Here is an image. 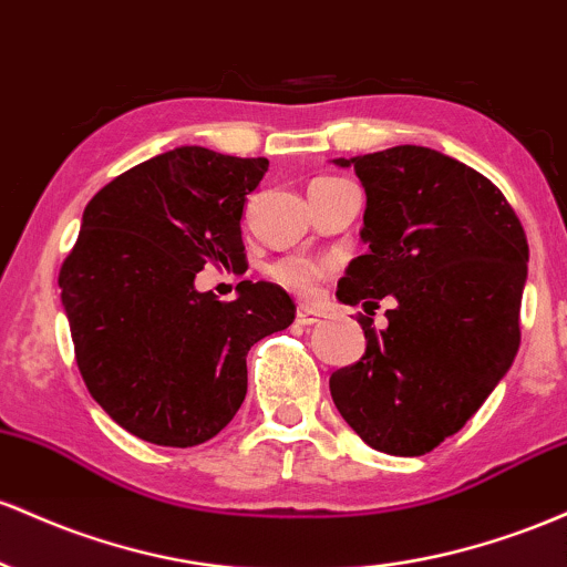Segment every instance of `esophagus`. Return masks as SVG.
Here are the masks:
<instances>
[{"instance_id":"obj_1","label":"esophagus","mask_w":567,"mask_h":567,"mask_svg":"<svg viewBox=\"0 0 567 567\" xmlns=\"http://www.w3.org/2000/svg\"><path fill=\"white\" fill-rule=\"evenodd\" d=\"M321 321V313H318L316 308H297V323H302V327H313V323Z\"/></svg>"}]
</instances>
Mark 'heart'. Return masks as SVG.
I'll return each instance as SVG.
<instances>
[{"mask_svg":"<svg viewBox=\"0 0 567 567\" xmlns=\"http://www.w3.org/2000/svg\"><path fill=\"white\" fill-rule=\"evenodd\" d=\"M321 182H334V179H321ZM332 265L318 262V259H305V257H286L281 262L270 267V276L278 284L286 286L289 291L300 297H313L318 284L329 276Z\"/></svg>","mask_w":567,"mask_h":567,"instance_id":"1","label":"heart"}]
</instances>
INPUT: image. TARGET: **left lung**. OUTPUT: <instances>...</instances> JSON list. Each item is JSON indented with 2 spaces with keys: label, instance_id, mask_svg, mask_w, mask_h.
<instances>
[{
  "label": "left lung",
  "instance_id": "8db88e82",
  "mask_svg": "<svg viewBox=\"0 0 567 567\" xmlns=\"http://www.w3.org/2000/svg\"><path fill=\"white\" fill-rule=\"evenodd\" d=\"M353 168L367 195L361 240L337 300L361 321L367 348L329 378L334 406L369 447L425 455L461 431L519 351L527 238L501 189L429 146L332 161Z\"/></svg>",
  "mask_w": 567,
  "mask_h": 567
}]
</instances>
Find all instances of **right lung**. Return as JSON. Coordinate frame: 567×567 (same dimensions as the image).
<instances>
[{"mask_svg":"<svg viewBox=\"0 0 567 567\" xmlns=\"http://www.w3.org/2000/svg\"><path fill=\"white\" fill-rule=\"evenodd\" d=\"M265 157L176 146L106 184L61 267V305L91 396L163 447L219 434L246 399V353L295 321L281 286L240 281L221 302L195 289L206 265L244 270L249 195Z\"/></svg>","mask_w":567,"mask_h":567,"instance_id":"1","label":"right lung"}]
</instances>
